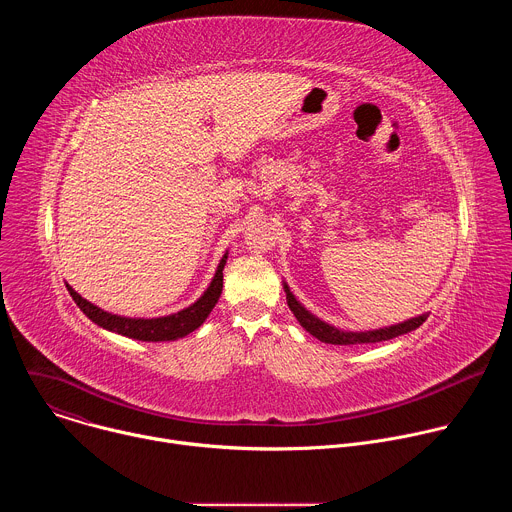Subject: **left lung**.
I'll list each match as a JSON object with an SVG mask.
<instances>
[{
    "instance_id": "obj_1",
    "label": "left lung",
    "mask_w": 512,
    "mask_h": 512,
    "mask_svg": "<svg viewBox=\"0 0 512 512\" xmlns=\"http://www.w3.org/2000/svg\"><path fill=\"white\" fill-rule=\"evenodd\" d=\"M283 291H285V300L289 310L294 312V316L298 318V322L302 324L304 330H308L314 338H318L320 342L326 344H373V342H383V340H391L395 336L407 334L415 328H419L425 320H427V312L407 318L403 322L397 324H389V326H381V328H367V330H352V328H342L336 326L324 318H320L318 314H314L310 308H306L300 298L294 294V289L289 287L287 281H283Z\"/></svg>"
}]
</instances>
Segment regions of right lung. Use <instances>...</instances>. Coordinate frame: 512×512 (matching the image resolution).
<instances>
[{"label": "right lung", "mask_w": 512, "mask_h": 512, "mask_svg": "<svg viewBox=\"0 0 512 512\" xmlns=\"http://www.w3.org/2000/svg\"><path fill=\"white\" fill-rule=\"evenodd\" d=\"M227 259H229V249L223 253L221 261L216 263L210 281L204 285V289L192 302L176 310L158 312V314H121L115 310H107L87 300L85 296H81L72 285L66 283V287L70 291L72 300L77 302V306L85 312V316L91 318V322H95L97 326L133 340L172 342L200 328L204 320L210 316L212 308L216 306L218 298L223 294V269L227 265Z\"/></svg>", "instance_id": "add662e5"}]
</instances>
